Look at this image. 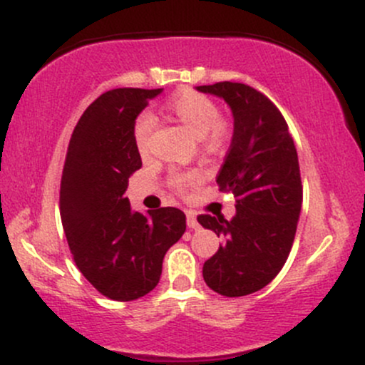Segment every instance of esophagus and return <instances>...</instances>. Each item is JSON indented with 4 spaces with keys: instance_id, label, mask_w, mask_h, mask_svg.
I'll return each instance as SVG.
<instances>
[{
    "instance_id": "34e87169",
    "label": "esophagus",
    "mask_w": 365,
    "mask_h": 365,
    "mask_svg": "<svg viewBox=\"0 0 365 365\" xmlns=\"http://www.w3.org/2000/svg\"><path fill=\"white\" fill-rule=\"evenodd\" d=\"M187 226H188V228H192V230H195L197 226H199V223H197L195 212L187 211Z\"/></svg>"
}]
</instances>
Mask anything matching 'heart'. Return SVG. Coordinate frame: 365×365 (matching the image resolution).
<instances>
[{
    "mask_svg": "<svg viewBox=\"0 0 365 365\" xmlns=\"http://www.w3.org/2000/svg\"><path fill=\"white\" fill-rule=\"evenodd\" d=\"M170 111L182 121L185 127L199 139H204L207 148H216L223 139V127H221V111L212 99L192 89L178 92L170 99ZM156 127V116L150 111H142L133 121V142L135 148L144 153L149 145L153 130ZM199 180L195 171H175L171 173V185L178 190L187 188Z\"/></svg>",
    "mask_w": 365,
    "mask_h": 365,
    "instance_id": "b5f03b06",
    "label": "heart"
}]
</instances>
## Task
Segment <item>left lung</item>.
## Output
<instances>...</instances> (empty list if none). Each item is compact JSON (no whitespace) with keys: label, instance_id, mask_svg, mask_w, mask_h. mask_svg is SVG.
Wrapping results in <instances>:
<instances>
[{"label":"left lung","instance_id":"obj_1","mask_svg":"<svg viewBox=\"0 0 365 365\" xmlns=\"http://www.w3.org/2000/svg\"><path fill=\"white\" fill-rule=\"evenodd\" d=\"M197 91L225 99L233 113V137L216 182L237 197V215H200L204 228L225 242L204 262V282L225 297H244L266 287L290 254L300 207L302 182L288 125L266 96L238 82L199 86Z\"/></svg>","mask_w":365,"mask_h":365}]
</instances>
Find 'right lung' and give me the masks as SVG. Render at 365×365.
Returning a JSON list of instances; mask_svg holds the SVG:
<instances>
[{
	"instance_id": "obj_1",
	"label": "right lung",
	"mask_w": 365,
	"mask_h": 365,
	"mask_svg": "<svg viewBox=\"0 0 365 365\" xmlns=\"http://www.w3.org/2000/svg\"><path fill=\"white\" fill-rule=\"evenodd\" d=\"M163 89H113L83 111L66 153L60 215L73 261L111 300L148 295L161 278L163 259L185 233V215L161 207L142 215L125 190L142 166L133 121Z\"/></svg>"
}]
</instances>
